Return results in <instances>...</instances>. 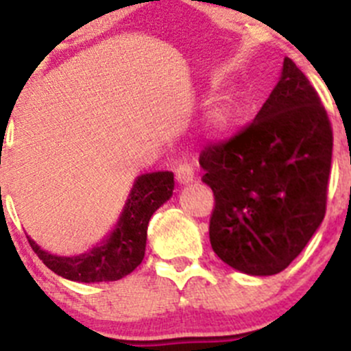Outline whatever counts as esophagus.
<instances>
[{
    "mask_svg": "<svg viewBox=\"0 0 351 351\" xmlns=\"http://www.w3.org/2000/svg\"><path fill=\"white\" fill-rule=\"evenodd\" d=\"M193 180H195V171H193V168L189 162H183V165L176 166V182L180 185H190Z\"/></svg>",
    "mask_w": 351,
    "mask_h": 351,
    "instance_id": "esophagus-1",
    "label": "esophagus"
}]
</instances>
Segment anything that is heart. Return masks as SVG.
I'll list each match as a JSON object with an SVG mask.
<instances>
[{
	"label": "heart",
	"instance_id": "1",
	"mask_svg": "<svg viewBox=\"0 0 351 351\" xmlns=\"http://www.w3.org/2000/svg\"><path fill=\"white\" fill-rule=\"evenodd\" d=\"M239 122V104L232 95H224L215 100L200 120V132L205 141L221 144L228 141Z\"/></svg>",
	"mask_w": 351,
	"mask_h": 351
}]
</instances>
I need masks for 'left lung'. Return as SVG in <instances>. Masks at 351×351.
<instances>
[{
    "label": "left lung",
    "mask_w": 351,
    "mask_h": 351,
    "mask_svg": "<svg viewBox=\"0 0 351 351\" xmlns=\"http://www.w3.org/2000/svg\"><path fill=\"white\" fill-rule=\"evenodd\" d=\"M332 132L302 71L285 58L253 123L200 154L215 197L212 250L253 277L280 274L306 247L326 212Z\"/></svg>",
    "instance_id": "8db88e82"
}]
</instances>
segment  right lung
<instances>
[{
    "instance_id": "obj_1",
    "label": "right lung",
    "mask_w": 351,
    "mask_h": 351,
    "mask_svg": "<svg viewBox=\"0 0 351 351\" xmlns=\"http://www.w3.org/2000/svg\"><path fill=\"white\" fill-rule=\"evenodd\" d=\"M171 171L144 173L134 180L125 205L112 231L91 250L71 256L45 251L28 236L32 250L59 277L83 284L120 280L132 274L146 253L147 226L165 202L173 197Z\"/></svg>"
}]
</instances>
